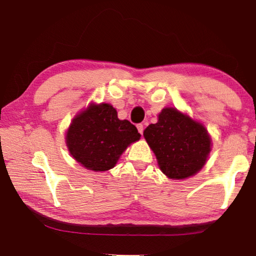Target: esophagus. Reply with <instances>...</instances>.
<instances>
[{"instance_id": "esophagus-1", "label": "esophagus", "mask_w": 256, "mask_h": 256, "mask_svg": "<svg viewBox=\"0 0 256 256\" xmlns=\"http://www.w3.org/2000/svg\"><path fill=\"white\" fill-rule=\"evenodd\" d=\"M136 128H138V133H140V134L144 133V125H142V124H138L136 125Z\"/></svg>"}]
</instances>
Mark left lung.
<instances>
[{"mask_svg":"<svg viewBox=\"0 0 256 256\" xmlns=\"http://www.w3.org/2000/svg\"><path fill=\"white\" fill-rule=\"evenodd\" d=\"M144 138L158 160L159 168L172 180L196 175L204 166L211 151L206 128L172 107L164 108L158 122L150 124Z\"/></svg>","mask_w":256,"mask_h":256,"instance_id":"1","label":"left lung"}]
</instances>
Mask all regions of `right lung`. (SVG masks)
Instances as JSON below:
<instances>
[{
  "mask_svg": "<svg viewBox=\"0 0 256 256\" xmlns=\"http://www.w3.org/2000/svg\"><path fill=\"white\" fill-rule=\"evenodd\" d=\"M136 128L120 120L110 104H90L72 120L66 141L73 158L94 172L110 170L128 146L140 138Z\"/></svg>",
  "mask_w": 256,
  "mask_h": 256,
  "instance_id": "1",
  "label": "right lung"
}]
</instances>
